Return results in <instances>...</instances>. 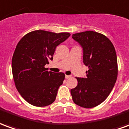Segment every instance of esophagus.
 <instances>
[{
    "label": "esophagus",
    "mask_w": 129,
    "mask_h": 129,
    "mask_svg": "<svg viewBox=\"0 0 129 129\" xmlns=\"http://www.w3.org/2000/svg\"><path fill=\"white\" fill-rule=\"evenodd\" d=\"M71 77H72V76H69V75H66V76H65V78H66L67 79H68V78H70Z\"/></svg>",
    "instance_id": "1"
}]
</instances>
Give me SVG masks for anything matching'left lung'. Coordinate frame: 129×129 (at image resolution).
Segmentation results:
<instances>
[{"label": "left lung", "instance_id": "8db88e82", "mask_svg": "<svg viewBox=\"0 0 129 129\" xmlns=\"http://www.w3.org/2000/svg\"><path fill=\"white\" fill-rule=\"evenodd\" d=\"M83 49V63L88 67L86 78H76L78 85L71 89L75 104L92 108L104 102L115 85L118 73L117 59L113 43L94 31L72 35Z\"/></svg>", "mask_w": 129, "mask_h": 129}]
</instances>
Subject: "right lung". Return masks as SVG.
Returning <instances> with one entry per match:
<instances>
[{
  "instance_id": "1",
  "label": "right lung",
  "mask_w": 129,
  "mask_h": 129,
  "mask_svg": "<svg viewBox=\"0 0 129 129\" xmlns=\"http://www.w3.org/2000/svg\"><path fill=\"white\" fill-rule=\"evenodd\" d=\"M70 35L37 30L25 35L17 44L12 60L14 81L19 94L31 105L46 106L55 100L65 75L48 72L45 65L53 60L56 47Z\"/></svg>"
}]
</instances>
